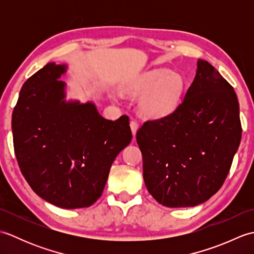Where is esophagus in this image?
Returning a JSON list of instances; mask_svg holds the SVG:
<instances>
[{"mask_svg":"<svg viewBox=\"0 0 254 254\" xmlns=\"http://www.w3.org/2000/svg\"><path fill=\"white\" fill-rule=\"evenodd\" d=\"M130 127H131V131H132V134L133 135H135L137 130H138V123L136 121L132 120L131 123H130Z\"/></svg>","mask_w":254,"mask_h":254,"instance_id":"obj_1","label":"esophagus"}]
</instances>
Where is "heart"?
I'll use <instances>...</instances> for the list:
<instances>
[{
    "label": "heart",
    "instance_id": "obj_1",
    "mask_svg": "<svg viewBox=\"0 0 254 254\" xmlns=\"http://www.w3.org/2000/svg\"><path fill=\"white\" fill-rule=\"evenodd\" d=\"M185 79L178 73H170L166 68L144 72L123 87L131 96H142L138 100V110L149 119L170 116L179 106Z\"/></svg>",
    "mask_w": 254,
    "mask_h": 254
}]
</instances>
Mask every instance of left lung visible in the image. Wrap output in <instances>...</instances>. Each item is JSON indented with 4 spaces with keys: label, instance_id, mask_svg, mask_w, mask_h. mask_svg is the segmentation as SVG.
<instances>
[{
    "label": "left lung",
    "instance_id": "1",
    "mask_svg": "<svg viewBox=\"0 0 254 254\" xmlns=\"http://www.w3.org/2000/svg\"><path fill=\"white\" fill-rule=\"evenodd\" d=\"M239 102L207 61L170 116L146 121L136 132L149 194L167 207L206 202L227 177L241 141Z\"/></svg>",
    "mask_w": 254,
    "mask_h": 254
}]
</instances>
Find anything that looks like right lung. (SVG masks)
Instances as JSON below:
<instances>
[{"instance_id":"obj_1","label":"right lung","mask_w":254,"mask_h":254,"mask_svg":"<svg viewBox=\"0 0 254 254\" xmlns=\"http://www.w3.org/2000/svg\"><path fill=\"white\" fill-rule=\"evenodd\" d=\"M65 64L48 63L24 83L12 116L21 174L41 198L82 208L101 196L113 160L130 144L128 118L99 115L94 102L65 100Z\"/></svg>"}]
</instances>
